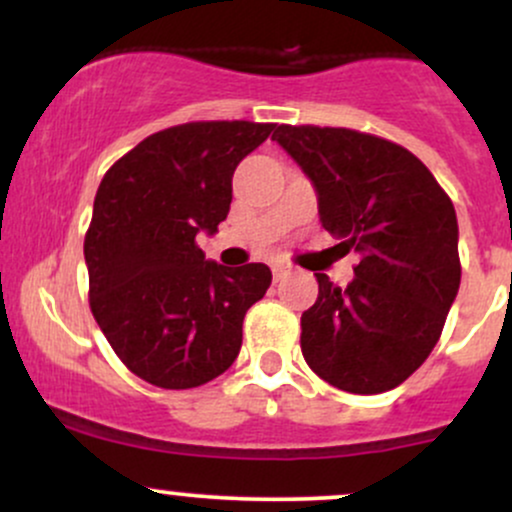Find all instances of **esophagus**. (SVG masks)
<instances>
[{"mask_svg": "<svg viewBox=\"0 0 512 512\" xmlns=\"http://www.w3.org/2000/svg\"><path fill=\"white\" fill-rule=\"evenodd\" d=\"M272 272H274V279H284L286 274H291V272H293V267H291L289 262L279 260V262H274V264H272Z\"/></svg>", "mask_w": 512, "mask_h": 512, "instance_id": "34e87169", "label": "esophagus"}]
</instances>
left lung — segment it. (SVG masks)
<instances>
[{"mask_svg": "<svg viewBox=\"0 0 512 512\" xmlns=\"http://www.w3.org/2000/svg\"><path fill=\"white\" fill-rule=\"evenodd\" d=\"M272 139L313 182L322 228L358 252L344 289L315 274L305 363L344 392L392 390L431 354L460 289L455 207L431 170L387 139L310 125H279Z\"/></svg>", "mask_w": 512, "mask_h": 512, "instance_id": "left-lung-1", "label": "left lung"}]
</instances>
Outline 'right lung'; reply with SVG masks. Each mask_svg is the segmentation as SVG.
Masks as SVG:
<instances>
[{
	"mask_svg": "<svg viewBox=\"0 0 512 512\" xmlns=\"http://www.w3.org/2000/svg\"><path fill=\"white\" fill-rule=\"evenodd\" d=\"M260 122H187L151 134L105 173L84 240L91 310L134 375L163 390L231 368L267 264L223 267L197 248L228 216L233 173L272 134Z\"/></svg>",
	"mask_w": 512,
	"mask_h": 512,
	"instance_id": "1",
	"label": "right lung"
}]
</instances>
